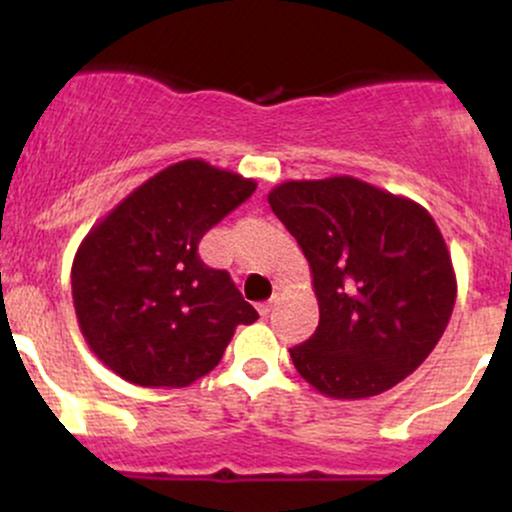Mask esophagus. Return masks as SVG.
I'll list each match as a JSON object with an SVG mask.
<instances>
[{
  "label": "esophagus",
  "instance_id": "obj_1",
  "mask_svg": "<svg viewBox=\"0 0 512 512\" xmlns=\"http://www.w3.org/2000/svg\"><path fill=\"white\" fill-rule=\"evenodd\" d=\"M272 308H274V301H264L257 305V313H260L262 317H267L269 313H272Z\"/></svg>",
  "mask_w": 512,
  "mask_h": 512
}]
</instances>
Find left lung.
Instances as JSON below:
<instances>
[{"mask_svg":"<svg viewBox=\"0 0 512 512\" xmlns=\"http://www.w3.org/2000/svg\"><path fill=\"white\" fill-rule=\"evenodd\" d=\"M267 199L301 245L320 305L315 334L291 349L301 378L334 399L402 383L455 308V269L433 216L351 175L281 182Z\"/></svg>","mask_w":512,"mask_h":512,"instance_id":"8db88e82","label":"left lung"}]
</instances>
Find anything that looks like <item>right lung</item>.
<instances>
[{
  "mask_svg": "<svg viewBox=\"0 0 512 512\" xmlns=\"http://www.w3.org/2000/svg\"><path fill=\"white\" fill-rule=\"evenodd\" d=\"M257 182L187 158L129 192L81 240L72 264L79 330L122 380L187 387L219 366L257 310L223 269L199 260L211 226Z\"/></svg>",
  "mask_w": 512,
  "mask_h": 512,
  "instance_id": "1",
  "label": "right lung"
}]
</instances>
